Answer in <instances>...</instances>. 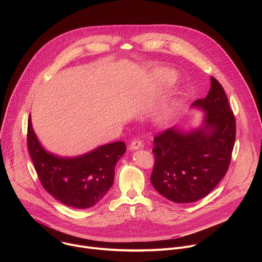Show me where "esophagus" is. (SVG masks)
Listing matches in <instances>:
<instances>
[{
    "label": "esophagus",
    "instance_id": "obj_1",
    "mask_svg": "<svg viewBox=\"0 0 262 262\" xmlns=\"http://www.w3.org/2000/svg\"><path fill=\"white\" fill-rule=\"evenodd\" d=\"M143 148V143L139 139H135L130 144H129V150H137V149Z\"/></svg>",
    "mask_w": 262,
    "mask_h": 262
}]
</instances>
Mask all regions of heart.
<instances>
[{"mask_svg":"<svg viewBox=\"0 0 262 262\" xmlns=\"http://www.w3.org/2000/svg\"><path fill=\"white\" fill-rule=\"evenodd\" d=\"M159 74H161V76H163V77L169 76L170 71L167 70V69H162V70H159ZM176 108H177V106H176L175 103H171L170 105H168V106L162 112L160 117H159L160 122H161V123H166V122L173 116V114L175 113Z\"/></svg>","mask_w":262,"mask_h":262,"instance_id":"b5f03b06","label":"heart"}]
</instances>
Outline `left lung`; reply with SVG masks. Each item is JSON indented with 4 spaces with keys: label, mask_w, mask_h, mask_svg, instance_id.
I'll use <instances>...</instances> for the list:
<instances>
[{
    "label": "left lung",
    "mask_w": 262,
    "mask_h": 262,
    "mask_svg": "<svg viewBox=\"0 0 262 262\" xmlns=\"http://www.w3.org/2000/svg\"><path fill=\"white\" fill-rule=\"evenodd\" d=\"M207 96L192 104L205 112L200 127H170L154 139V188L175 203L207 196L225 176L235 141V118L222 85L210 78Z\"/></svg>",
    "instance_id": "left-lung-1"
}]
</instances>
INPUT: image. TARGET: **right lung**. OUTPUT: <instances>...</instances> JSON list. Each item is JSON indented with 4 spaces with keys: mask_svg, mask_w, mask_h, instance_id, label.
<instances>
[{
    "mask_svg": "<svg viewBox=\"0 0 262 262\" xmlns=\"http://www.w3.org/2000/svg\"><path fill=\"white\" fill-rule=\"evenodd\" d=\"M28 149L43 188L61 203L89 208L101 200L114 181L115 166L126 151L124 142H114L74 158L47 151L37 139L31 115L28 120Z\"/></svg>",
    "mask_w": 262,
    "mask_h": 262,
    "instance_id": "add662e5",
    "label": "right lung"
}]
</instances>
